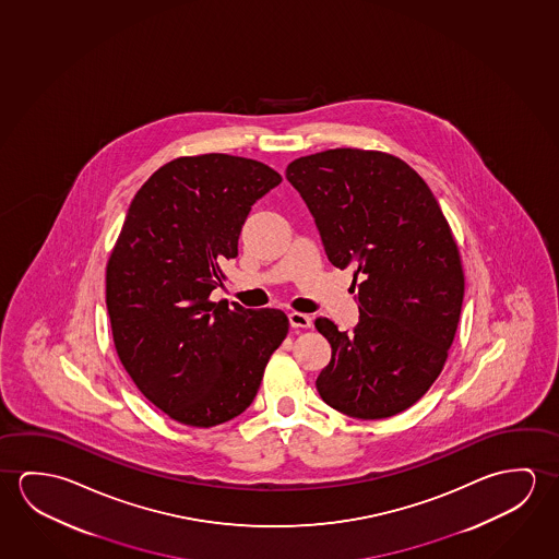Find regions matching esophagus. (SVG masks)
Returning a JSON list of instances; mask_svg holds the SVG:
<instances>
[{
	"mask_svg": "<svg viewBox=\"0 0 559 559\" xmlns=\"http://www.w3.org/2000/svg\"><path fill=\"white\" fill-rule=\"evenodd\" d=\"M287 317H289L292 329H310L312 326V319L302 312H289Z\"/></svg>",
	"mask_w": 559,
	"mask_h": 559,
	"instance_id": "obj_1",
	"label": "esophagus"
}]
</instances>
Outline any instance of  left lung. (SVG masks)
<instances>
[{
	"instance_id": "obj_1",
	"label": "left lung",
	"mask_w": 559,
	"mask_h": 559,
	"mask_svg": "<svg viewBox=\"0 0 559 559\" xmlns=\"http://www.w3.org/2000/svg\"><path fill=\"white\" fill-rule=\"evenodd\" d=\"M285 177L314 217L334 266H355L354 332L314 326L332 346L317 390L359 419L414 406L443 371L464 299L461 252L439 202L408 163L382 151H320Z\"/></svg>"
}]
</instances>
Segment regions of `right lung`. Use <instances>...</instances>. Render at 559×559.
<instances>
[{
	"label": "right lung",
	"mask_w": 559,
	"mask_h": 559,
	"mask_svg": "<svg viewBox=\"0 0 559 559\" xmlns=\"http://www.w3.org/2000/svg\"><path fill=\"white\" fill-rule=\"evenodd\" d=\"M280 182L260 160L205 153L163 165L133 195L108 258L110 329L135 386L178 424L240 416L289 332L282 310L210 299L250 207Z\"/></svg>",
	"instance_id": "obj_1"
}]
</instances>
